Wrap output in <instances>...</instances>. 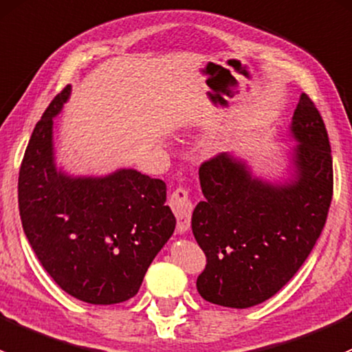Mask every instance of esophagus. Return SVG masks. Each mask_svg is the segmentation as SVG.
<instances>
[{
	"label": "esophagus",
	"instance_id": "obj_1",
	"mask_svg": "<svg viewBox=\"0 0 352 352\" xmlns=\"http://www.w3.org/2000/svg\"><path fill=\"white\" fill-rule=\"evenodd\" d=\"M169 206L175 212L177 226L176 229L179 234H184V232L190 230L191 226V213H193V203L190 200V195H188L186 190L183 188H177L175 193L169 198Z\"/></svg>",
	"mask_w": 352,
	"mask_h": 352
}]
</instances>
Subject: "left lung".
Wrapping results in <instances>:
<instances>
[{
	"label": "left lung",
	"instance_id": "left-lung-1",
	"mask_svg": "<svg viewBox=\"0 0 352 352\" xmlns=\"http://www.w3.org/2000/svg\"><path fill=\"white\" fill-rule=\"evenodd\" d=\"M278 176L257 175L245 157L226 152L200 168L205 200L191 229L206 254L198 293L210 303L249 309L276 295L295 276L327 220L332 155L320 113L300 96Z\"/></svg>",
	"mask_w": 352,
	"mask_h": 352
}]
</instances>
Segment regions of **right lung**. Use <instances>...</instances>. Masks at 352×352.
<instances>
[{
    "instance_id": "obj_1",
    "label": "right lung",
    "mask_w": 352,
    "mask_h": 352,
    "mask_svg": "<svg viewBox=\"0 0 352 352\" xmlns=\"http://www.w3.org/2000/svg\"><path fill=\"white\" fill-rule=\"evenodd\" d=\"M71 85L49 104L30 137L18 177L23 232L43 270L74 298L125 302L176 227L166 183L133 168L71 175L57 166L54 118Z\"/></svg>"
}]
</instances>
